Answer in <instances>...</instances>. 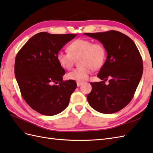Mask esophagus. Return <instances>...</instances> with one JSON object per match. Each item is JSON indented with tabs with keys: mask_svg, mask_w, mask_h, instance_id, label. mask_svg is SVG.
<instances>
[{
	"mask_svg": "<svg viewBox=\"0 0 153 153\" xmlns=\"http://www.w3.org/2000/svg\"><path fill=\"white\" fill-rule=\"evenodd\" d=\"M82 84V82H76V85L78 87H79Z\"/></svg>",
	"mask_w": 153,
	"mask_h": 153,
	"instance_id": "1",
	"label": "esophagus"
}]
</instances>
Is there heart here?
<instances>
[{"label":"heart","instance_id":"b5f03b06","mask_svg":"<svg viewBox=\"0 0 153 153\" xmlns=\"http://www.w3.org/2000/svg\"><path fill=\"white\" fill-rule=\"evenodd\" d=\"M68 53L59 52L57 62L63 69L69 70L73 67L74 59H77L79 67L67 74V79L77 82H83L88 79L92 69L101 67L106 57V50L100 42H92L90 40L79 39L67 46Z\"/></svg>","mask_w":153,"mask_h":153}]
</instances>
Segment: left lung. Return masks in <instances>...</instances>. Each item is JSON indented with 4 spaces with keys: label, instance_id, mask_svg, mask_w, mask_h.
<instances>
[{
    "label": "left lung",
    "instance_id": "left-lung-1",
    "mask_svg": "<svg viewBox=\"0 0 153 153\" xmlns=\"http://www.w3.org/2000/svg\"><path fill=\"white\" fill-rule=\"evenodd\" d=\"M84 34L102 43L107 53L97 75L103 81L90 82L92 90L87 100L100 113H117L130 102L140 82L143 71L141 54L133 40L117 30Z\"/></svg>",
    "mask_w": 153,
    "mask_h": 153
}]
</instances>
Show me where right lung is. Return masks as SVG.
I'll return each mask as SVG.
<instances>
[{
  "label": "right lung",
  "mask_w": 153,
  "mask_h": 153,
  "mask_svg": "<svg viewBox=\"0 0 153 153\" xmlns=\"http://www.w3.org/2000/svg\"><path fill=\"white\" fill-rule=\"evenodd\" d=\"M76 34H36L17 53L15 76L23 99L43 115L60 113L69 105L76 88L74 80H63L65 71L57 62L59 50Z\"/></svg>",
  "instance_id": "add662e5"
}]
</instances>
